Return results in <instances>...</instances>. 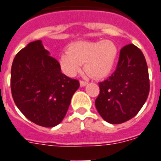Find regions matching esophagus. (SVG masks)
Returning a JSON list of instances; mask_svg holds the SVG:
<instances>
[{"mask_svg":"<svg viewBox=\"0 0 161 161\" xmlns=\"http://www.w3.org/2000/svg\"><path fill=\"white\" fill-rule=\"evenodd\" d=\"M87 84H88L87 81H85V80H80V86H81V87L86 86Z\"/></svg>","mask_w":161,"mask_h":161,"instance_id":"obj_1","label":"esophagus"}]
</instances>
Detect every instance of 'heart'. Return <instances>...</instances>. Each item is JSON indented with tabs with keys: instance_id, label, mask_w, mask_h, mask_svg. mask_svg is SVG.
<instances>
[{
	"instance_id": "heart-1",
	"label": "heart",
	"mask_w": 161,
	"mask_h": 161,
	"mask_svg": "<svg viewBox=\"0 0 161 161\" xmlns=\"http://www.w3.org/2000/svg\"><path fill=\"white\" fill-rule=\"evenodd\" d=\"M117 45L109 40L97 41H80L68 46L67 52L62 53L59 66L68 76H75L85 64L90 76L101 79L108 76L113 70L118 58Z\"/></svg>"
}]
</instances>
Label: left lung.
Returning a JSON list of instances; mask_svg holds the SVG:
<instances>
[{
  "label": "left lung",
  "instance_id": "8db88e82",
  "mask_svg": "<svg viewBox=\"0 0 161 161\" xmlns=\"http://www.w3.org/2000/svg\"><path fill=\"white\" fill-rule=\"evenodd\" d=\"M98 85L100 93L95 106L104 120L121 124L134 117L150 90L147 65L140 49L133 44L124 46L116 71Z\"/></svg>",
  "mask_w": 161,
  "mask_h": 161
}]
</instances>
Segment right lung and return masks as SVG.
I'll use <instances>...</instances> for the list:
<instances>
[{"mask_svg":"<svg viewBox=\"0 0 161 161\" xmlns=\"http://www.w3.org/2000/svg\"><path fill=\"white\" fill-rule=\"evenodd\" d=\"M79 86V80L62 73L59 63L41 41L28 44L13 61V99L19 111L38 125L50 128L61 123Z\"/></svg>","mask_w":161,"mask_h":161,"instance_id":"add662e5","label":"right lung"}]
</instances>
